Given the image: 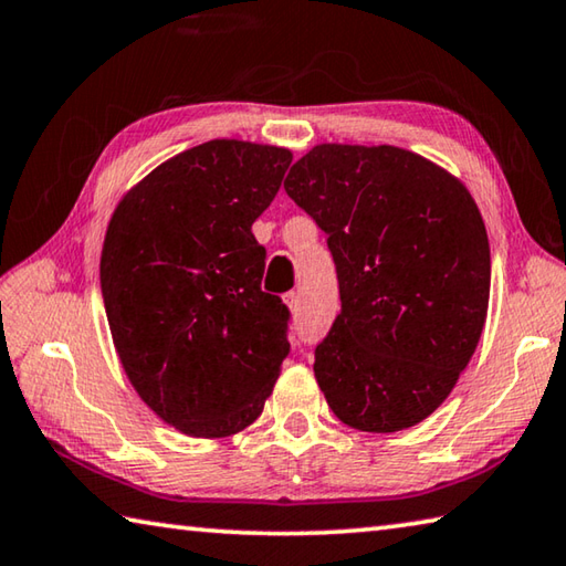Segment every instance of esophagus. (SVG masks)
<instances>
[{
    "label": "esophagus",
    "mask_w": 566,
    "mask_h": 566,
    "mask_svg": "<svg viewBox=\"0 0 566 566\" xmlns=\"http://www.w3.org/2000/svg\"><path fill=\"white\" fill-rule=\"evenodd\" d=\"M283 301H285V305H289V311H291V313H298V311H301V295L295 293V291L285 293V295H283Z\"/></svg>",
    "instance_id": "1"
}]
</instances>
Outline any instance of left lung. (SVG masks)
<instances>
[{
  "label": "left lung",
  "mask_w": 566,
  "mask_h": 566,
  "mask_svg": "<svg viewBox=\"0 0 566 566\" xmlns=\"http://www.w3.org/2000/svg\"><path fill=\"white\" fill-rule=\"evenodd\" d=\"M285 193L328 235L340 313L315 380L340 422H422L468 368L488 318L490 241L468 188L398 146L318 144Z\"/></svg>",
  "instance_id": "1"
}]
</instances>
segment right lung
<instances>
[{
  "mask_svg": "<svg viewBox=\"0 0 566 566\" xmlns=\"http://www.w3.org/2000/svg\"><path fill=\"white\" fill-rule=\"evenodd\" d=\"M291 161L289 148L213 138L156 166L108 221L98 273L118 360L191 438L248 428L291 350V313L261 291L251 233Z\"/></svg>",
  "mask_w": 566,
  "mask_h": 566,
  "instance_id": "right-lung-1",
  "label": "right lung"
}]
</instances>
